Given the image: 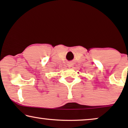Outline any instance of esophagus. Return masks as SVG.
<instances>
[{"mask_svg": "<svg viewBox=\"0 0 128 128\" xmlns=\"http://www.w3.org/2000/svg\"><path fill=\"white\" fill-rule=\"evenodd\" d=\"M68 66H69V67H71L72 64H68Z\"/></svg>", "mask_w": 128, "mask_h": 128, "instance_id": "1", "label": "esophagus"}]
</instances>
